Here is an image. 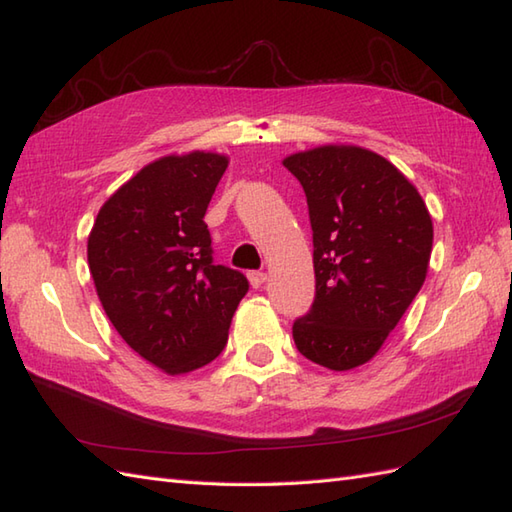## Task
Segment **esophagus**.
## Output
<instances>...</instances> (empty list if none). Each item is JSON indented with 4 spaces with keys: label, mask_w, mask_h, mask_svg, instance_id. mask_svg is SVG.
<instances>
[{
    "label": "esophagus",
    "mask_w": 512,
    "mask_h": 512,
    "mask_svg": "<svg viewBox=\"0 0 512 512\" xmlns=\"http://www.w3.org/2000/svg\"><path fill=\"white\" fill-rule=\"evenodd\" d=\"M248 281H250V286H253V288H262L264 281H266V273H262V270H250Z\"/></svg>",
    "instance_id": "1"
}]
</instances>
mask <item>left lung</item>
Wrapping results in <instances>:
<instances>
[{
	"label": "left lung",
	"mask_w": 512,
	"mask_h": 512,
	"mask_svg": "<svg viewBox=\"0 0 512 512\" xmlns=\"http://www.w3.org/2000/svg\"><path fill=\"white\" fill-rule=\"evenodd\" d=\"M284 167L306 193L317 281L292 339L312 363L343 372L367 363L416 299L431 217L416 187L374 151L328 145Z\"/></svg>",
	"instance_id": "left-lung-1"
}]
</instances>
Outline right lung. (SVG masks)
<instances>
[{
  "label": "right lung",
  "mask_w": 512,
  "mask_h": 512,
  "mask_svg": "<svg viewBox=\"0 0 512 512\" xmlns=\"http://www.w3.org/2000/svg\"><path fill=\"white\" fill-rule=\"evenodd\" d=\"M228 160L193 151L140 169L96 215L88 264L103 310L134 352L167 374L222 354L248 279L213 262L204 213Z\"/></svg>",
  "instance_id": "right-lung-1"
}]
</instances>
